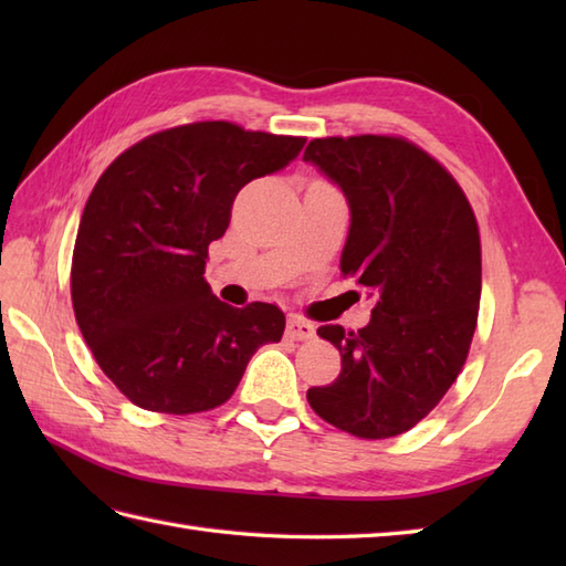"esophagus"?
<instances>
[{
    "mask_svg": "<svg viewBox=\"0 0 566 566\" xmlns=\"http://www.w3.org/2000/svg\"><path fill=\"white\" fill-rule=\"evenodd\" d=\"M314 335H316V328L302 316H290V321H286V338L290 340H311Z\"/></svg>",
    "mask_w": 566,
    "mask_h": 566,
    "instance_id": "34e87169",
    "label": "esophagus"
}]
</instances>
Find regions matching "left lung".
Here are the masks:
<instances>
[{"label":"left lung","instance_id":"8db88e82","mask_svg":"<svg viewBox=\"0 0 566 566\" xmlns=\"http://www.w3.org/2000/svg\"><path fill=\"white\" fill-rule=\"evenodd\" d=\"M304 160L345 195L340 272L375 298L365 328H318L343 369L306 399L357 438L401 436L438 406L472 345L482 296L474 211L454 177L403 138H316Z\"/></svg>","mask_w":566,"mask_h":566}]
</instances>
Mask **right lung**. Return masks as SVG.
Listing matches in <instances>:
<instances>
[{"label": "right lung", "instance_id": "right-lung-1", "mask_svg": "<svg viewBox=\"0 0 566 566\" xmlns=\"http://www.w3.org/2000/svg\"><path fill=\"white\" fill-rule=\"evenodd\" d=\"M306 138L199 122L160 130L106 167L82 211L70 292L84 343L128 401L158 413L226 403L250 357L280 343L274 304L233 308L203 280L240 189Z\"/></svg>", "mask_w": 566, "mask_h": 566}]
</instances>
